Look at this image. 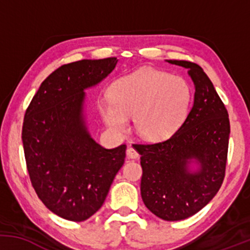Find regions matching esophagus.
<instances>
[{
  "instance_id": "34e87169",
  "label": "esophagus",
  "mask_w": 250,
  "mask_h": 250,
  "mask_svg": "<svg viewBox=\"0 0 250 250\" xmlns=\"http://www.w3.org/2000/svg\"><path fill=\"white\" fill-rule=\"evenodd\" d=\"M127 156L128 159H137V157H139V153L136 151V149L130 146V147H128L127 149Z\"/></svg>"
}]
</instances>
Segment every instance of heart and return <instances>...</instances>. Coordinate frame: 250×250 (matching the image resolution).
Returning a JSON list of instances; mask_svg holds the SVG:
<instances>
[{
	"label": "heart",
	"mask_w": 250,
	"mask_h": 250,
	"mask_svg": "<svg viewBox=\"0 0 250 250\" xmlns=\"http://www.w3.org/2000/svg\"><path fill=\"white\" fill-rule=\"evenodd\" d=\"M191 93L179 76L153 68H141L116 80L110 97L100 102L104 122L115 131H125L134 116L136 133L147 141H163L187 116Z\"/></svg>",
	"instance_id": "heart-1"
}]
</instances>
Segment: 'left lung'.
Segmentation results:
<instances>
[{
	"mask_svg": "<svg viewBox=\"0 0 250 250\" xmlns=\"http://www.w3.org/2000/svg\"><path fill=\"white\" fill-rule=\"evenodd\" d=\"M188 69L194 103L170 139L135 145L141 155V196L160 219L180 221L207 206L225 179L228 154V111L207 74L196 63L167 60Z\"/></svg>",
	"mask_w": 250,
	"mask_h": 250,
	"instance_id": "obj_1",
	"label": "left lung"
}]
</instances>
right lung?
<instances>
[{
  "instance_id": "right-lung-1",
  "label": "right lung",
  "mask_w": 250,
  "mask_h": 250,
  "mask_svg": "<svg viewBox=\"0 0 250 250\" xmlns=\"http://www.w3.org/2000/svg\"><path fill=\"white\" fill-rule=\"evenodd\" d=\"M116 57L62 65L40 85L24 115L22 142L31 185L44 206L75 222L102 207L125 148L100 146L84 115L85 89L115 69Z\"/></svg>"
}]
</instances>
